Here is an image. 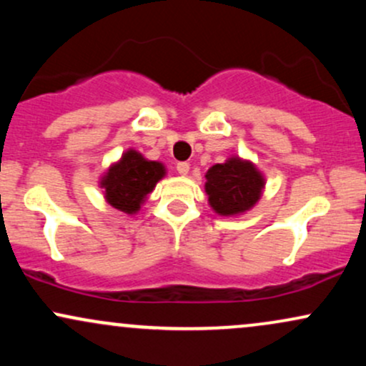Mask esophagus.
Segmentation results:
<instances>
[{"label":"esophagus","mask_w":366,"mask_h":366,"mask_svg":"<svg viewBox=\"0 0 366 366\" xmlns=\"http://www.w3.org/2000/svg\"><path fill=\"white\" fill-rule=\"evenodd\" d=\"M189 169H191V167H189L187 162H179L177 163V172H179L180 175H187L189 174Z\"/></svg>","instance_id":"34e87169"}]
</instances>
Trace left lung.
Returning a JSON list of instances; mask_svg holds the SVG:
<instances>
[{
    "instance_id": "left-lung-1",
    "label": "left lung",
    "mask_w": 366,
    "mask_h": 366,
    "mask_svg": "<svg viewBox=\"0 0 366 366\" xmlns=\"http://www.w3.org/2000/svg\"><path fill=\"white\" fill-rule=\"evenodd\" d=\"M204 191L213 212L220 217H237L259 201L264 189L263 174L249 159L230 157L207 172Z\"/></svg>"
}]
</instances>
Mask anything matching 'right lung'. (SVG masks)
Here are the masks:
<instances>
[{
    "label": "right lung",
    "mask_w": 366,
    "mask_h": 366,
    "mask_svg": "<svg viewBox=\"0 0 366 366\" xmlns=\"http://www.w3.org/2000/svg\"><path fill=\"white\" fill-rule=\"evenodd\" d=\"M165 174L163 163L146 159L139 151L130 148L104 172L99 187L104 189V199L110 207L136 215Z\"/></svg>",
    "instance_id": "add662e5"
}]
</instances>
